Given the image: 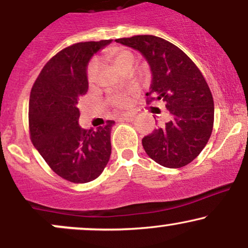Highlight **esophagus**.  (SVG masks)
I'll use <instances>...</instances> for the list:
<instances>
[{"label": "esophagus", "instance_id": "34e87169", "mask_svg": "<svg viewBox=\"0 0 248 248\" xmlns=\"http://www.w3.org/2000/svg\"><path fill=\"white\" fill-rule=\"evenodd\" d=\"M134 118H135V116H134V114H130V113H128V114H124V115H121L120 120H124V121H128V122H130V121H133V120H134Z\"/></svg>", "mask_w": 248, "mask_h": 248}]
</instances>
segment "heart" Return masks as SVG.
<instances>
[{
	"label": "heart",
	"instance_id": "obj_1",
	"mask_svg": "<svg viewBox=\"0 0 248 248\" xmlns=\"http://www.w3.org/2000/svg\"><path fill=\"white\" fill-rule=\"evenodd\" d=\"M102 58L105 61L112 62L115 67H118L119 70L126 71L127 69H132L134 62H135V58H134V55L130 52L129 50L124 49V47L120 46H112L108 47V49L105 51L104 55H102ZM98 70L99 65L96 61H92L88 64L87 66V81L88 84L92 85L95 82L96 76H98ZM110 104L114 105L116 107H126L129 102V99L126 94H113L109 98Z\"/></svg>",
	"mask_w": 248,
	"mask_h": 248
}]
</instances>
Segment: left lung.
I'll return each instance as SVG.
<instances>
[{
    "label": "left lung",
    "instance_id": "obj_1",
    "mask_svg": "<svg viewBox=\"0 0 248 248\" xmlns=\"http://www.w3.org/2000/svg\"><path fill=\"white\" fill-rule=\"evenodd\" d=\"M115 42L146 58L152 71L148 102L163 101L169 110V120L142 139L147 155L167 168L186 166L212 133L215 105L203 75L183 51L160 37L133 36Z\"/></svg>",
    "mask_w": 248,
    "mask_h": 248
}]
</instances>
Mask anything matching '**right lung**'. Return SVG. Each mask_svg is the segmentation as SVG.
Wrapping results in <instances>:
<instances>
[{
	"mask_svg": "<svg viewBox=\"0 0 248 248\" xmlns=\"http://www.w3.org/2000/svg\"><path fill=\"white\" fill-rule=\"evenodd\" d=\"M110 43L105 39L65 47L45 64L30 93L31 141L51 169L72 183L99 177L112 153L114 121L96 130L82 129L78 122V100L88 90V62Z\"/></svg>",
	"mask_w": 248,
	"mask_h": 248,
	"instance_id": "obj_1",
	"label": "right lung"
}]
</instances>
